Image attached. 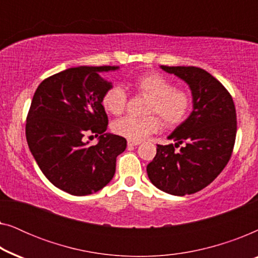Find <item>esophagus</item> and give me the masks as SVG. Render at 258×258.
<instances>
[{
  "mask_svg": "<svg viewBox=\"0 0 258 258\" xmlns=\"http://www.w3.org/2000/svg\"><path fill=\"white\" fill-rule=\"evenodd\" d=\"M141 142L140 141H133V140H128V146L129 147H136V146H139Z\"/></svg>",
  "mask_w": 258,
  "mask_h": 258,
  "instance_id": "obj_1",
  "label": "esophagus"
}]
</instances>
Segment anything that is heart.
<instances>
[{
  "instance_id": "b5f03b06",
  "label": "heart",
  "mask_w": 258,
  "mask_h": 258,
  "mask_svg": "<svg viewBox=\"0 0 258 258\" xmlns=\"http://www.w3.org/2000/svg\"><path fill=\"white\" fill-rule=\"evenodd\" d=\"M141 93L150 96L148 102V114H157L165 125L176 126L184 121L190 109V97L184 90L174 87L168 77L158 73H150L140 76L134 82ZM128 96L122 86H112L102 97L104 110L111 115H121L126 107ZM156 115L125 116L112 123L111 128L116 135L133 141H142L151 134L158 132L162 126Z\"/></svg>"
}]
</instances>
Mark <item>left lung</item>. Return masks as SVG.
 <instances>
[{"label": "left lung", "instance_id": "8db88e82", "mask_svg": "<svg viewBox=\"0 0 258 258\" xmlns=\"http://www.w3.org/2000/svg\"><path fill=\"white\" fill-rule=\"evenodd\" d=\"M161 69L188 84L192 111L168 136L175 146L157 144L156 156L147 165L148 177L162 191L190 195L209 185L230 160L237 132L235 104L220 81L206 70L167 66Z\"/></svg>", "mask_w": 258, "mask_h": 258}]
</instances>
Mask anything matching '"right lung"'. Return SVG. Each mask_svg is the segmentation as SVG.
Listing matches in <instances>:
<instances>
[{
    "label": "right lung",
    "mask_w": 258,
    "mask_h": 258,
    "mask_svg": "<svg viewBox=\"0 0 258 258\" xmlns=\"http://www.w3.org/2000/svg\"><path fill=\"white\" fill-rule=\"evenodd\" d=\"M119 67L69 68L44 81L35 91L27 116L28 146L45 177L75 196L101 190L114 177L124 137L105 133L108 116L102 97L112 87L101 73ZM99 136L87 147L85 136Z\"/></svg>",
    "instance_id": "right-lung-1"
}]
</instances>
